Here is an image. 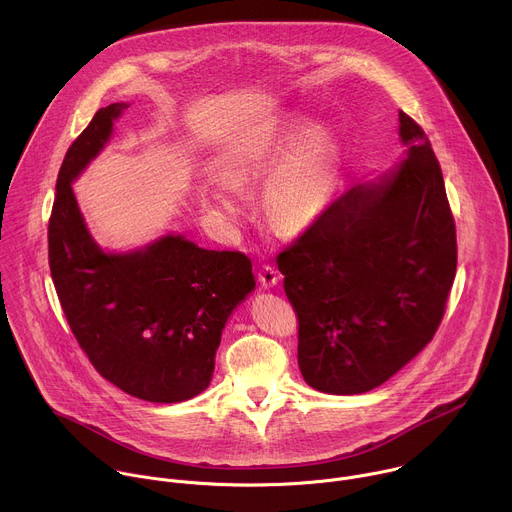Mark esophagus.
Here are the masks:
<instances>
[{"label": "esophagus", "mask_w": 512, "mask_h": 512, "mask_svg": "<svg viewBox=\"0 0 512 512\" xmlns=\"http://www.w3.org/2000/svg\"><path fill=\"white\" fill-rule=\"evenodd\" d=\"M257 277H259V283L263 285V287H273L277 281H279V273H277V269L273 267V265H261V269H259V273H257Z\"/></svg>", "instance_id": "obj_1"}]
</instances>
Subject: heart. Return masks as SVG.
Returning <instances> with one entry per match:
<instances>
[{
	"instance_id": "b5f03b06",
	"label": "heart",
	"mask_w": 512,
	"mask_h": 512,
	"mask_svg": "<svg viewBox=\"0 0 512 512\" xmlns=\"http://www.w3.org/2000/svg\"><path fill=\"white\" fill-rule=\"evenodd\" d=\"M304 133L302 123H289L253 141L223 164L225 180L200 186V202L221 218L233 221L243 212V194L237 186L261 176ZM334 184V154L320 131L291 152L265 184V208L269 221L279 231H298L314 223L324 212Z\"/></svg>"
}]
</instances>
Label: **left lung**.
I'll list each match as a JSON object with an SVG mask.
<instances>
[{"instance_id": "obj_1", "label": "left lung", "mask_w": 512, "mask_h": 512, "mask_svg": "<svg viewBox=\"0 0 512 512\" xmlns=\"http://www.w3.org/2000/svg\"><path fill=\"white\" fill-rule=\"evenodd\" d=\"M407 160L340 194L277 255L304 381L367 393L431 342L456 277V223L425 131L399 111Z\"/></svg>"}]
</instances>
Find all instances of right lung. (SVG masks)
<instances>
[{
	"mask_svg": "<svg viewBox=\"0 0 512 512\" xmlns=\"http://www.w3.org/2000/svg\"><path fill=\"white\" fill-rule=\"evenodd\" d=\"M123 109H99L62 160L48 263L66 322L97 373L137 399L180 403L208 387L227 318L255 287L253 265L241 251L200 249L180 235L127 255L97 247L70 182Z\"/></svg>",
	"mask_w": 512,
	"mask_h": 512,
	"instance_id": "obj_1",
	"label": "right lung"
}]
</instances>
